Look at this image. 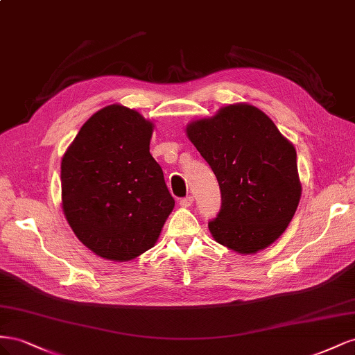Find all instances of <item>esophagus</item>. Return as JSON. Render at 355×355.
Wrapping results in <instances>:
<instances>
[{
    "instance_id": "1",
    "label": "esophagus",
    "mask_w": 355,
    "mask_h": 355,
    "mask_svg": "<svg viewBox=\"0 0 355 355\" xmlns=\"http://www.w3.org/2000/svg\"><path fill=\"white\" fill-rule=\"evenodd\" d=\"M191 204H193V198H191V196H186V198L180 199V205L183 208H189Z\"/></svg>"
}]
</instances>
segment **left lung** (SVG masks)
<instances>
[{"instance_id": "left-lung-1", "label": "left lung", "mask_w": 355, "mask_h": 355, "mask_svg": "<svg viewBox=\"0 0 355 355\" xmlns=\"http://www.w3.org/2000/svg\"><path fill=\"white\" fill-rule=\"evenodd\" d=\"M187 135L214 171L221 208L208 223L218 244L241 254L270 245L300 200L296 150L275 123L248 104L191 121Z\"/></svg>"}]
</instances>
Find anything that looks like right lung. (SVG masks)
<instances>
[{
	"mask_svg": "<svg viewBox=\"0 0 355 355\" xmlns=\"http://www.w3.org/2000/svg\"><path fill=\"white\" fill-rule=\"evenodd\" d=\"M153 123L108 105L78 130L60 164L64 214L95 254L129 261L155 245L175 205L150 155Z\"/></svg>",
	"mask_w": 355,
	"mask_h": 355,
	"instance_id": "1",
	"label": "right lung"
}]
</instances>
